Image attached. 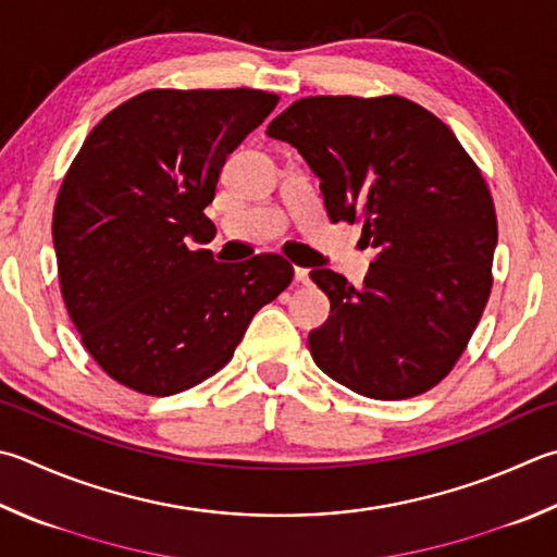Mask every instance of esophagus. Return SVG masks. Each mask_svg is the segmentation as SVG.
<instances>
[{"label": "esophagus", "mask_w": 557, "mask_h": 557, "mask_svg": "<svg viewBox=\"0 0 557 557\" xmlns=\"http://www.w3.org/2000/svg\"><path fill=\"white\" fill-rule=\"evenodd\" d=\"M295 280H297V285H309V270L295 268Z\"/></svg>", "instance_id": "obj_1"}]
</instances>
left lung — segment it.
<instances>
[{
	"mask_svg": "<svg viewBox=\"0 0 557 557\" xmlns=\"http://www.w3.org/2000/svg\"><path fill=\"white\" fill-rule=\"evenodd\" d=\"M321 180L333 224L362 221L377 250L362 287L317 268L331 313L309 350L370 399H409L448 375L492 292L497 214L480 168L409 99L305 97L270 121Z\"/></svg>",
	"mask_w": 557,
	"mask_h": 557,
	"instance_id": "1",
	"label": "left lung"
}]
</instances>
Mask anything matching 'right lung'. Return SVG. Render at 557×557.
<instances>
[{"mask_svg": "<svg viewBox=\"0 0 557 557\" xmlns=\"http://www.w3.org/2000/svg\"><path fill=\"white\" fill-rule=\"evenodd\" d=\"M280 97L260 89H148L89 131L60 185L53 246L83 346L111 380L170 397L234 358L256 311L285 292L289 262H216L191 250L228 153Z\"/></svg>", "mask_w": 557, "mask_h": 557, "instance_id": "right-lung-1", "label": "right lung"}]
</instances>
